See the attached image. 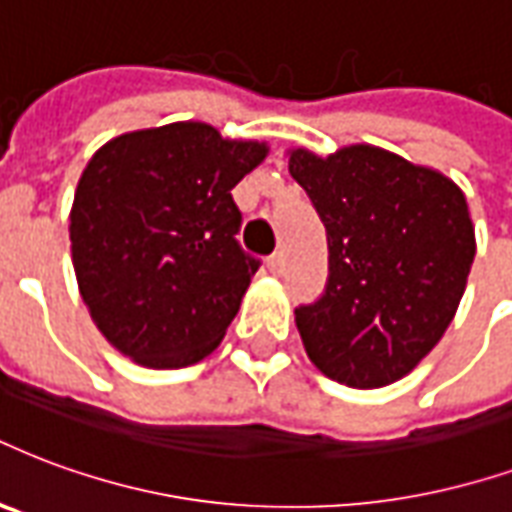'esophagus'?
<instances>
[{
	"instance_id": "obj_1",
	"label": "esophagus",
	"mask_w": 512,
	"mask_h": 512,
	"mask_svg": "<svg viewBox=\"0 0 512 512\" xmlns=\"http://www.w3.org/2000/svg\"><path fill=\"white\" fill-rule=\"evenodd\" d=\"M285 263H287L285 252H276V255L268 257V268H271L274 274H282V271H285Z\"/></svg>"
}]
</instances>
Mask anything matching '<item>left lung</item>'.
Segmentation results:
<instances>
[{"label": "left lung", "mask_w": 512, "mask_h": 512, "mask_svg": "<svg viewBox=\"0 0 512 512\" xmlns=\"http://www.w3.org/2000/svg\"><path fill=\"white\" fill-rule=\"evenodd\" d=\"M287 157L328 230L323 298L295 309L306 355L350 388L391 385L437 347L467 290V198L445 173L369 143Z\"/></svg>", "instance_id": "8db88e82"}]
</instances>
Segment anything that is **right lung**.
<instances>
[{
  "instance_id": "obj_1",
  "label": "right lung",
  "mask_w": 512,
  "mask_h": 512,
  "mask_svg": "<svg viewBox=\"0 0 512 512\" xmlns=\"http://www.w3.org/2000/svg\"><path fill=\"white\" fill-rule=\"evenodd\" d=\"M266 157V140L222 138L206 121L124 132L94 151L70 252L89 317L121 355L181 369L217 350L257 271L236 241L230 189Z\"/></svg>"
}]
</instances>
